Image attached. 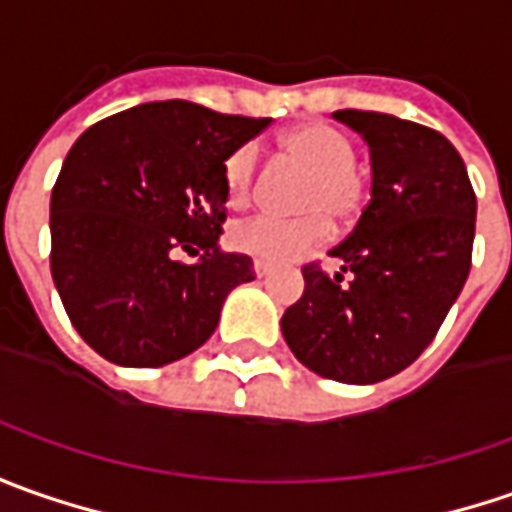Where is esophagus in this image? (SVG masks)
<instances>
[{
	"label": "esophagus",
	"mask_w": 512,
	"mask_h": 512,
	"mask_svg": "<svg viewBox=\"0 0 512 512\" xmlns=\"http://www.w3.org/2000/svg\"><path fill=\"white\" fill-rule=\"evenodd\" d=\"M252 269H255L257 277H266V274L272 272V266H269L266 260H255V263H252Z\"/></svg>",
	"instance_id": "1"
}]
</instances>
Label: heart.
Instances as JSON below:
<instances>
[{
  "instance_id": "obj_1",
  "label": "heart",
  "mask_w": 512,
  "mask_h": 512,
  "mask_svg": "<svg viewBox=\"0 0 512 512\" xmlns=\"http://www.w3.org/2000/svg\"><path fill=\"white\" fill-rule=\"evenodd\" d=\"M280 152L291 167L303 169L306 178L297 192L300 218L255 215L229 229V246L240 255L266 263H291L317 249L331 232V224L345 226L362 215L368 203V169L357 164L354 138L323 121L291 127L280 138ZM260 178L257 144H240L223 161L226 201L243 206L255 198Z\"/></svg>"
}]
</instances>
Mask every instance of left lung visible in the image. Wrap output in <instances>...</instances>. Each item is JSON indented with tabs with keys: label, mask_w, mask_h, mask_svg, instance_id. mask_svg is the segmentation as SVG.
<instances>
[{
	"label": "left lung",
	"mask_w": 512,
	"mask_h": 512,
	"mask_svg": "<svg viewBox=\"0 0 512 512\" xmlns=\"http://www.w3.org/2000/svg\"><path fill=\"white\" fill-rule=\"evenodd\" d=\"M371 147L374 186L354 232L331 249L340 272L303 266V297L280 326L314 374L371 385L405 371L433 343L465 286L476 192L442 133L371 110H337Z\"/></svg>",
	"instance_id": "obj_1"
}]
</instances>
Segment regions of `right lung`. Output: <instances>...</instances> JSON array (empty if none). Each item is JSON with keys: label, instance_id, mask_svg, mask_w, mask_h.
<instances>
[{"label": "right lung", "instance_id": "add662e5", "mask_svg": "<svg viewBox=\"0 0 512 512\" xmlns=\"http://www.w3.org/2000/svg\"><path fill=\"white\" fill-rule=\"evenodd\" d=\"M272 118L152 101L84 130L50 198V272L104 360L158 368L201 348L226 294L255 280L221 249L223 161Z\"/></svg>", "mask_w": 512, "mask_h": 512}]
</instances>
